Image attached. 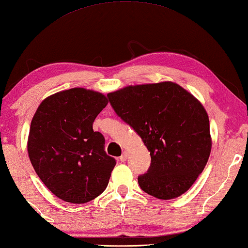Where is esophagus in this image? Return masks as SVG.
Listing matches in <instances>:
<instances>
[{"label": "esophagus", "instance_id": "34e87169", "mask_svg": "<svg viewBox=\"0 0 248 248\" xmlns=\"http://www.w3.org/2000/svg\"><path fill=\"white\" fill-rule=\"evenodd\" d=\"M126 159H127V153L124 152L122 155H121V157H120V161L124 162V161H126Z\"/></svg>", "mask_w": 248, "mask_h": 248}]
</instances>
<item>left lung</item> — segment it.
<instances>
[{"mask_svg":"<svg viewBox=\"0 0 248 248\" xmlns=\"http://www.w3.org/2000/svg\"><path fill=\"white\" fill-rule=\"evenodd\" d=\"M107 97L150 152L151 166L138 176L140 188L159 200L188 191L211 152L209 118L202 104L170 81L129 86Z\"/></svg>","mask_w":248,"mask_h":248,"instance_id":"obj_1","label":"left lung"}]
</instances>
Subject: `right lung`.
Segmentation results:
<instances>
[{
    "label": "right lung",
    "mask_w": 248,
    "mask_h": 248,
    "mask_svg": "<svg viewBox=\"0 0 248 248\" xmlns=\"http://www.w3.org/2000/svg\"><path fill=\"white\" fill-rule=\"evenodd\" d=\"M107 97L73 88L46 97L31 120L27 151L37 175L60 200L85 203L106 189L115 159L92 128Z\"/></svg>",
    "instance_id": "1"
}]
</instances>
